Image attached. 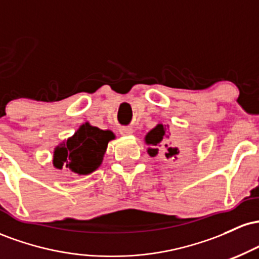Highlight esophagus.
I'll return each instance as SVG.
<instances>
[{
    "instance_id": "esophagus-1",
    "label": "esophagus",
    "mask_w": 259,
    "mask_h": 259,
    "mask_svg": "<svg viewBox=\"0 0 259 259\" xmlns=\"http://www.w3.org/2000/svg\"><path fill=\"white\" fill-rule=\"evenodd\" d=\"M119 132L121 135H130V134H133V129L130 126H121Z\"/></svg>"
}]
</instances>
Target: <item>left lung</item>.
Returning <instances> with one entry per match:
<instances>
[{"label": "left lung", "mask_w": 259, "mask_h": 259, "mask_svg": "<svg viewBox=\"0 0 259 259\" xmlns=\"http://www.w3.org/2000/svg\"><path fill=\"white\" fill-rule=\"evenodd\" d=\"M170 134H168V127H165L163 124H158L156 127H153L150 133L146 135V142L148 145H151V148H148V153L150 156L154 157L157 153H158V148L159 147H164L167 150L165 152V156L167 157H171V156H177L179 153L178 148L175 147H170L171 142L167 144V139L169 138Z\"/></svg>", "instance_id": "obj_1"}]
</instances>
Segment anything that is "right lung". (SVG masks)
<instances>
[{
    "instance_id": "right-lung-1",
    "label": "right lung",
    "mask_w": 259,
    "mask_h": 259,
    "mask_svg": "<svg viewBox=\"0 0 259 259\" xmlns=\"http://www.w3.org/2000/svg\"><path fill=\"white\" fill-rule=\"evenodd\" d=\"M114 139V134L109 130H101L82 124L74 136L55 150L53 164L56 168H68L79 175L90 174L102 163L103 154L108 142Z\"/></svg>"
}]
</instances>
